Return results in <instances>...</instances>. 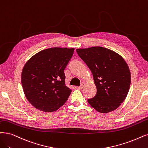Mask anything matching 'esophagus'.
<instances>
[{"label":"esophagus","mask_w":148,"mask_h":148,"mask_svg":"<svg viewBox=\"0 0 148 148\" xmlns=\"http://www.w3.org/2000/svg\"><path fill=\"white\" fill-rule=\"evenodd\" d=\"M84 86H85V84H82V85H80V86H78V88L79 89V90H82L83 88H84Z\"/></svg>","instance_id":"34e87169"}]
</instances>
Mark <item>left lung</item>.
I'll list each match as a JSON object with an SVG mask.
<instances>
[{
    "label": "left lung",
    "instance_id": "8db88e82",
    "mask_svg": "<svg viewBox=\"0 0 148 148\" xmlns=\"http://www.w3.org/2000/svg\"><path fill=\"white\" fill-rule=\"evenodd\" d=\"M76 52L90 69L96 86V96L88 99L97 112L116 110L126 97L130 85V72L124 59L110 49L100 46L77 49Z\"/></svg>",
    "mask_w": 148,
    "mask_h": 148
}]
</instances>
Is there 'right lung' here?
Returning a JSON list of instances; mask_svg holds the SVG:
<instances>
[{
    "label": "right lung",
    "instance_id": "right-lung-1",
    "mask_svg": "<svg viewBox=\"0 0 148 148\" xmlns=\"http://www.w3.org/2000/svg\"><path fill=\"white\" fill-rule=\"evenodd\" d=\"M74 48L52 47L35 54L25 64L21 83L26 98L35 108L56 111L66 102L71 90L65 85L64 70Z\"/></svg>",
    "mask_w": 148,
    "mask_h": 148
}]
</instances>
